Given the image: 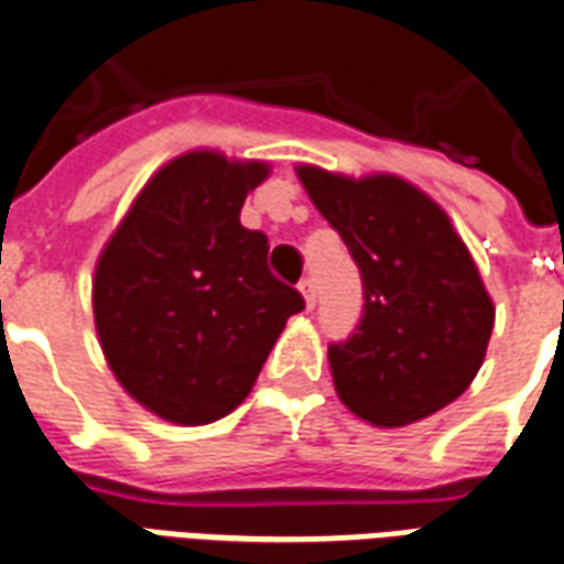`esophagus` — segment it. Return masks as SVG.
<instances>
[{
    "mask_svg": "<svg viewBox=\"0 0 564 564\" xmlns=\"http://www.w3.org/2000/svg\"><path fill=\"white\" fill-rule=\"evenodd\" d=\"M299 290H302V295H304V302H307V307H314V302H316L314 281H311V278H302V283H299Z\"/></svg>",
    "mask_w": 564,
    "mask_h": 564,
    "instance_id": "obj_1",
    "label": "esophagus"
}]
</instances>
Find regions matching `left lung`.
Instances as JSON below:
<instances>
[{"mask_svg":"<svg viewBox=\"0 0 564 564\" xmlns=\"http://www.w3.org/2000/svg\"><path fill=\"white\" fill-rule=\"evenodd\" d=\"M295 173L340 232L365 286L358 328L328 346L337 398L377 427L448 406L478 373L496 316L448 215L398 176Z\"/></svg>","mask_w":564,"mask_h":564,"instance_id":"1","label":"left lung"}]
</instances>
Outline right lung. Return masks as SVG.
<instances>
[{"mask_svg":"<svg viewBox=\"0 0 564 564\" xmlns=\"http://www.w3.org/2000/svg\"><path fill=\"white\" fill-rule=\"evenodd\" d=\"M262 161L187 152L161 166L101 250L91 283L107 365L145 410L208 424L239 406L299 290L269 271V239L241 227Z\"/></svg>","mask_w":564,"mask_h":564,"instance_id":"1","label":"right lung"}]
</instances>
